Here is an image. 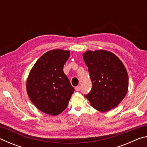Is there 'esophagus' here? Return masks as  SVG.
<instances>
[{
  "instance_id": "1",
  "label": "esophagus",
  "mask_w": 147,
  "mask_h": 147,
  "mask_svg": "<svg viewBox=\"0 0 147 147\" xmlns=\"http://www.w3.org/2000/svg\"><path fill=\"white\" fill-rule=\"evenodd\" d=\"M75 90L76 91H80L81 90V87L80 86H77L75 88Z\"/></svg>"
}]
</instances>
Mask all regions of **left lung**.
Listing matches in <instances>:
<instances>
[{
    "mask_svg": "<svg viewBox=\"0 0 147 147\" xmlns=\"http://www.w3.org/2000/svg\"><path fill=\"white\" fill-rule=\"evenodd\" d=\"M83 58L92 82L91 91L84 94L85 97L100 111L114 108L128 91V76L125 67L115 54L103 50L87 51Z\"/></svg>",
    "mask_w": 147,
    "mask_h": 147,
    "instance_id": "8db88e82",
    "label": "left lung"
}]
</instances>
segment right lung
<instances>
[{
    "instance_id": "add662e5",
    "label": "right lung",
    "mask_w": 147,
    "mask_h": 147,
    "mask_svg": "<svg viewBox=\"0 0 147 147\" xmlns=\"http://www.w3.org/2000/svg\"><path fill=\"white\" fill-rule=\"evenodd\" d=\"M70 52L52 50L36 61L26 82L30 99L39 110L57 115L67 106L74 89L63 68Z\"/></svg>"
}]
</instances>
